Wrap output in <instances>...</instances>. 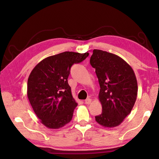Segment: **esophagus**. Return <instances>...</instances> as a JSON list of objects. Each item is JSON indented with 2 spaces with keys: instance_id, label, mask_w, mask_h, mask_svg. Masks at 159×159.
<instances>
[{
  "instance_id": "esophagus-1",
  "label": "esophagus",
  "mask_w": 159,
  "mask_h": 159,
  "mask_svg": "<svg viewBox=\"0 0 159 159\" xmlns=\"http://www.w3.org/2000/svg\"><path fill=\"white\" fill-rule=\"evenodd\" d=\"M91 102H92V100H91L90 98H87L85 100V103L86 104H90Z\"/></svg>"
}]
</instances>
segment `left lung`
Listing matches in <instances>:
<instances>
[{"label":"left lung","mask_w":159,"mask_h":159,"mask_svg":"<svg viewBox=\"0 0 159 159\" xmlns=\"http://www.w3.org/2000/svg\"><path fill=\"white\" fill-rule=\"evenodd\" d=\"M90 64L96 69L100 87L99 100L102 111L95 117L101 126H119L129 115L137 96V81L133 68L114 54L94 49Z\"/></svg>","instance_id":"8db88e82"}]
</instances>
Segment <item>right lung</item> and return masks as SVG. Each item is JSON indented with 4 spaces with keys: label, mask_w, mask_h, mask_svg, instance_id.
Listing matches in <instances>:
<instances>
[{
    "label": "right lung",
    "mask_w": 159,
    "mask_h": 159,
    "mask_svg": "<svg viewBox=\"0 0 159 159\" xmlns=\"http://www.w3.org/2000/svg\"><path fill=\"white\" fill-rule=\"evenodd\" d=\"M88 52H63L46 57L31 71L27 96L35 113L45 126L57 129L72 120L77 103L67 83L71 67L82 62Z\"/></svg>",
    "instance_id": "right-lung-1"
}]
</instances>
